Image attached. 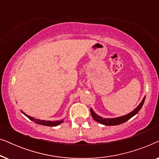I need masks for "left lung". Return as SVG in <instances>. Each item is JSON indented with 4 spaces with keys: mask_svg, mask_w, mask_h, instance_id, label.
Here are the masks:
<instances>
[{
    "mask_svg": "<svg viewBox=\"0 0 159 159\" xmlns=\"http://www.w3.org/2000/svg\"><path fill=\"white\" fill-rule=\"evenodd\" d=\"M145 96L143 98V101H141V103L139 104L138 107H136L132 111V112L129 113L128 114H126L125 116H119V117H116V118H111V119H106V118H103V117L98 116V115L95 114L92 108H90V112H91V115H92L93 119L95 121H98V122L102 124L103 125H107V126H114V125H121L125 121H127L129 120V119H131L132 116H134V115H136L138 114L139 111L141 109L142 106L144 103L145 101Z\"/></svg>",
    "mask_w": 159,
    "mask_h": 159,
    "instance_id": "left-lung-1",
    "label": "left lung"
}]
</instances>
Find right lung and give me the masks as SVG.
Segmentation results:
<instances>
[{
    "label": "right lung",
    "mask_w": 159,
    "mask_h": 159,
    "mask_svg": "<svg viewBox=\"0 0 159 159\" xmlns=\"http://www.w3.org/2000/svg\"><path fill=\"white\" fill-rule=\"evenodd\" d=\"M21 113L25 115L27 118H29L30 120L34 121V123L38 124V125H44V126H48V127H56L58 125H61L62 122H64V119L63 120H60V121H45V120H40V119H34L33 117L28 116L24 113L22 111H21Z\"/></svg>",
    "instance_id": "obj_1"
}]
</instances>
